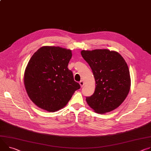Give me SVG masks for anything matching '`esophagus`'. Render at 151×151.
Here are the masks:
<instances>
[{
  "label": "esophagus",
  "mask_w": 151,
  "mask_h": 151,
  "mask_svg": "<svg viewBox=\"0 0 151 151\" xmlns=\"http://www.w3.org/2000/svg\"><path fill=\"white\" fill-rule=\"evenodd\" d=\"M79 85H80V86L81 87H83V86H84V82L83 81H81L80 82H79Z\"/></svg>",
  "instance_id": "esophagus-1"
}]
</instances>
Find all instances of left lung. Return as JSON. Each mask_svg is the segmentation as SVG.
I'll use <instances>...</instances> for the list:
<instances>
[{"mask_svg":"<svg viewBox=\"0 0 151 151\" xmlns=\"http://www.w3.org/2000/svg\"><path fill=\"white\" fill-rule=\"evenodd\" d=\"M81 55L91 67L96 82L94 92L86 98L97 113L110 112L125 101L131 87L128 65L120 54L108 49L83 50Z\"/></svg>","mask_w":151,"mask_h":151,"instance_id":"1","label":"left lung"}]
</instances>
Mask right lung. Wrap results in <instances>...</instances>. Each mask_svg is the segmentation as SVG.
I'll return each instance as SVG.
<instances>
[{"mask_svg":"<svg viewBox=\"0 0 151 151\" xmlns=\"http://www.w3.org/2000/svg\"><path fill=\"white\" fill-rule=\"evenodd\" d=\"M72 50L43 46L32 56L25 68L24 84L29 98L40 108L55 112L64 108L80 88L67 67Z\"/></svg>","mask_w":151,"mask_h":151,"instance_id":"1","label":"right lung"}]
</instances>
